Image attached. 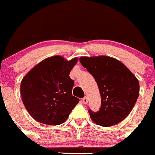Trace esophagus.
<instances>
[{"label": "esophagus", "mask_w": 155, "mask_h": 155, "mask_svg": "<svg viewBox=\"0 0 155 155\" xmlns=\"http://www.w3.org/2000/svg\"><path fill=\"white\" fill-rule=\"evenodd\" d=\"M82 102L84 104H87L88 100H87V97H84V98H82Z\"/></svg>", "instance_id": "1"}]
</instances>
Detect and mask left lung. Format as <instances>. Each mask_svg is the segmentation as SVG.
I'll use <instances>...</instances> for the list:
<instances>
[{
    "label": "left lung",
    "mask_w": 155,
    "mask_h": 155,
    "mask_svg": "<svg viewBox=\"0 0 155 155\" xmlns=\"http://www.w3.org/2000/svg\"><path fill=\"white\" fill-rule=\"evenodd\" d=\"M81 65L94 77L101 97V108L89 110L94 123L111 127L122 121L132 111L139 96V81L118 59L107 56L81 57Z\"/></svg>",
    "instance_id": "obj_1"
}]
</instances>
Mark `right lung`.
I'll list each match as a JSON object with an SVG mask.
<instances>
[{"label":"right lung","mask_w":155,"mask_h":155,"mask_svg":"<svg viewBox=\"0 0 155 155\" xmlns=\"http://www.w3.org/2000/svg\"><path fill=\"white\" fill-rule=\"evenodd\" d=\"M78 58L60 56L44 59L28 73L20 84L22 101L37 121L48 125L63 124L79 99L72 95L71 71Z\"/></svg>","instance_id":"add662e5"}]
</instances>
